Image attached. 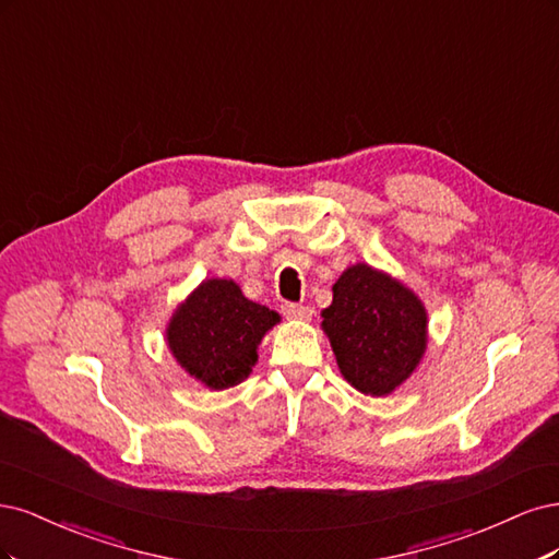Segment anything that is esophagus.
<instances>
[{
    "mask_svg": "<svg viewBox=\"0 0 559 559\" xmlns=\"http://www.w3.org/2000/svg\"><path fill=\"white\" fill-rule=\"evenodd\" d=\"M281 311L285 318L290 320H311L313 318V309L311 306H304V304H295V301H285L281 306Z\"/></svg>",
    "mask_w": 559,
    "mask_h": 559,
    "instance_id": "1",
    "label": "esophagus"
}]
</instances>
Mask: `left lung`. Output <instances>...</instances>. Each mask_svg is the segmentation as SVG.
<instances>
[{
    "mask_svg": "<svg viewBox=\"0 0 559 559\" xmlns=\"http://www.w3.org/2000/svg\"><path fill=\"white\" fill-rule=\"evenodd\" d=\"M322 311L336 365L365 394L392 392L418 367L427 346V316L420 299L367 264L346 269L332 285Z\"/></svg>",
    "mask_w": 559,
    "mask_h": 559,
    "instance_id": "8db88e82",
    "label": "left lung"
}]
</instances>
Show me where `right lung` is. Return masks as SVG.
<instances>
[{
  "label": "right lung",
  "mask_w": 559,
  "mask_h": 559,
  "mask_svg": "<svg viewBox=\"0 0 559 559\" xmlns=\"http://www.w3.org/2000/svg\"><path fill=\"white\" fill-rule=\"evenodd\" d=\"M278 313L243 297L225 278L204 281L174 313L167 341L186 371L211 390L241 383L258 362V346Z\"/></svg>",
  "instance_id": "1"
}]
</instances>
